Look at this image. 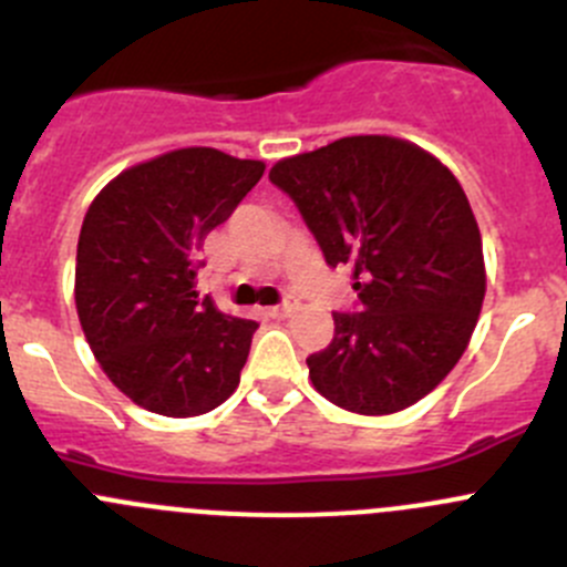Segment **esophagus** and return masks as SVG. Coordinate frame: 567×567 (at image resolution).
Segmentation results:
<instances>
[{
    "label": "esophagus",
    "mask_w": 567,
    "mask_h": 567,
    "mask_svg": "<svg viewBox=\"0 0 567 567\" xmlns=\"http://www.w3.org/2000/svg\"><path fill=\"white\" fill-rule=\"evenodd\" d=\"M296 310H299V301H285V305L268 307V316H271V318H290Z\"/></svg>",
    "instance_id": "1"
}]
</instances>
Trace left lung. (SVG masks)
Returning <instances> with one entry per match:
<instances>
[{"instance_id": "8db88e82", "label": "left lung", "mask_w": 567, "mask_h": 567, "mask_svg": "<svg viewBox=\"0 0 567 567\" xmlns=\"http://www.w3.org/2000/svg\"><path fill=\"white\" fill-rule=\"evenodd\" d=\"M329 266L351 262L362 312L307 359L340 409L384 416L436 390L466 351L485 299L483 238L458 177L409 140L342 136L271 167Z\"/></svg>"}]
</instances>
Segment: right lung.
<instances>
[{"label":"right lung","instance_id":"1","mask_svg":"<svg viewBox=\"0 0 567 567\" xmlns=\"http://www.w3.org/2000/svg\"><path fill=\"white\" fill-rule=\"evenodd\" d=\"M266 164L181 147L128 167L90 203L76 249V312L101 370L142 409L199 416L236 392L257 323L199 299L205 236Z\"/></svg>","mask_w":567,"mask_h":567}]
</instances>
